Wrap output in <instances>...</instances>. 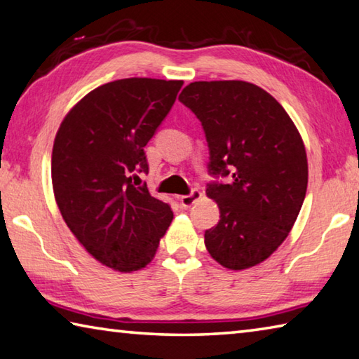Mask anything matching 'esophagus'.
<instances>
[{
    "instance_id": "esophagus-1",
    "label": "esophagus",
    "mask_w": 359,
    "mask_h": 359,
    "mask_svg": "<svg viewBox=\"0 0 359 359\" xmlns=\"http://www.w3.org/2000/svg\"><path fill=\"white\" fill-rule=\"evenodd\" d=\"M200 198H202V192H200V191H192L189 196L180 197V203H181V206H183V208H191V206L194 203H197Z\"/></svg>"
}]
</instances>
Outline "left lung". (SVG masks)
Wrapping results in <instances>:
<instances>
[{
    "label": "left lung",
    "instance_id": "left-lung-1",
    "mask_svg": "<svg viewBox=\"0 0 359 359\" xmlns=\"http://www.w3.org/2000/svg\"><path fill=\"white\" fill-rule=\"evenodd\" d=\"M180 100L202 121L212 175L230 184H208L221 211L205 231V246L233 271L273 255L293 229L307 191V156L299 130L278 100L243 80L194 81Z\"/></svg>",
    "mask_w": 359,
    "mask_h": 359
}]
</instances>
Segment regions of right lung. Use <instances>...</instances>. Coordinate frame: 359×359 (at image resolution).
Wrapping results in <instances>:
<instances>
[{
    "instance_id": "add662e5",
    "label": "right lung",
    "mask_w": 359,
    "mask_h": 359,
    "mask_svg": "<svg viewBox=\"0 0 359 359\" xmlns=\"http://www.w3.org/2000/svg\"><path fill=\"white\" fill-rule=\"evenodd\" d=\"M183 80L132 77L100 85L60 124L52 151L56 205L93 259L119 273L154 259L173 211L147 187L144 147L172 109Z\"/></svg>"
}]
</instances>
